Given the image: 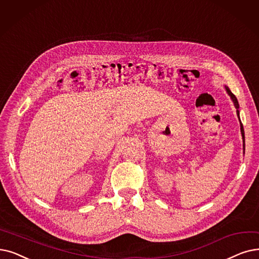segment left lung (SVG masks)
<instances>
[{"label":"left lung","mask_w":259,"mask_h":259,"mask_svg":"<svg viewBox=\"0 0 259 259\" xmlns=\"http://www.w3.org/2000/svg\"><path fill=\"white\" fill-rule=\"evenodd\" d=\"M226 90H227V92H228V94L231 96V98H232V100H233V103H234V105H235V107H236V109H237V115H238V118H239V110H238V108H239V105H238V102H237V98H236V96L231 92V90L226 85ZM239 120H240V118H239ZM240 131H241V136H242V142H243V151H244V130H243V126H242V123H241V121H240Z\"/></svg>","instance_id":"8db88e82"}]
</instances>
